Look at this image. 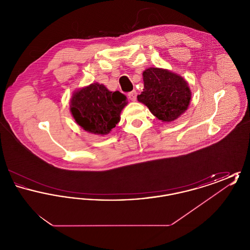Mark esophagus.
<instances>
[{
	"label": "esophagus",
	"instance_id": "34e87169",
	"mask_svg": "<svg viewBox=\"0 0 250 250\" xmlns=\"http://www.w3.org/2000/svg\"><path fill=\"white\" fill-rule=\"evenodd\" d=\"M128 98L130 99L131 101H136L137 99V92L134 90L130 93H128Z\"/></svg>",
	"mask_w": 250,
	"mask_h": 250
}]
</instances>
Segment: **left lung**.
<instances>
[{
  "label": "left lung",
  "instance_id": "8db88e82",
  "mask_svg": "<svg viewBox=\"0 0 250 250\" xmlns=\"http://www.w3.org/2000/svg\"><path fill=\"white\" fill-rule=\"evenodd\" d=\"M144 89L138 100L146 105L157 119L172 122L188 109L191 92L188 83L178 75L150 67L143 72Z\"/></svg>",
  "mask_w": 250,
  "mask_h": 250
}]
</instances>
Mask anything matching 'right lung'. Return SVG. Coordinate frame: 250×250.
<instances>
[{
  "mask_svg": "<svg viewBox=\"0 0 250 250\" xmlns=\"http://www.w3.org/2000/svg\"><path fill=\"white\" fill-rule=\"evenodd\" d=\"M126 104V96L119 91L109 92L104 85L93 83L72 96V115L84 130L106 135L119 123Z\"/></svg>",
  "mask_w": 250,
  "mask_h": 250,
  "instance_id": "1",
  "label": "right lung"
}]
</instances>
